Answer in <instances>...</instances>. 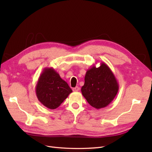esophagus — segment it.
<instances>
[{"label":"esophagus","instance_id":"esophagus-1","mask_svg":"<svg viewBox=\"0 0 152 152\" xmlns=\"http://www.w3.org/2000/svg\"><path fill=\"white\" fill-rule=\"evenodd\" d=\"M73 91H75V92H77V91H79V87H77V86H76V87H75V88L73 89Z\"/></svg>","mask_w":152,"mask_h":152}]
</instances>
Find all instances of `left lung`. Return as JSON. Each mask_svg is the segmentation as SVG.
<instances>
[{
	"mask_svg": "<svg viewBox=\"0 0 152 152\" xmlns=\"http://www.w3.org/2000/svg\"><path fill=\"white\" fill-rule=\"evenodd\" d=\"M81 92L89 104L96 109L108 106L119 91V84L112 71L105 63L98 68L93 65L87 69Z\"/></svg>",
	"mask_w": 152,
	"mask_h": 152,
	"instance_id": "obj_1",
	"label": "left lung"
}]
</instances>
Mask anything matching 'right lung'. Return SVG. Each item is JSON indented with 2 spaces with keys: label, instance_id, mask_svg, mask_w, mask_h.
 <instances>
[{
  "label": "right lung",
  "instance_id": "obj_1",
  "mask_svg": "<svg viewBox=\"0 0 152 152\" xmlns=\"http://www.w3.org/2000/svg\"><path fill=\"white\" fill-rule=\"evenodd\" d=\"M72 92L67 83L53 68L43 69L36 86L38 100L51 110L58 108Z\"/></svg>",
  "mask_w": 152,
  "mask_h": 152
}]
</instances>
